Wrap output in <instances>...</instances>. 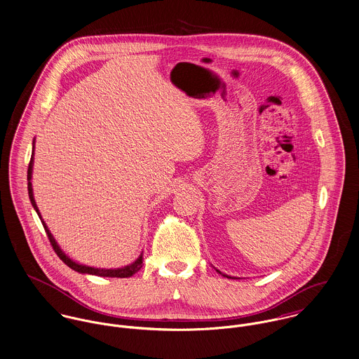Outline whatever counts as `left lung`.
Returning a JSON list of instances; mask_svg holds the SVG:
<instances>
[{
	"label": "left lung",
	"mask_w": 359,
	"mask_h": 359,
	"mask_svg": "<svg viewBox=\"0 0 359 359\" xmlns=\"http://www.w3.org/2000/svg\"><path fill=\"white\" fill-rule=\"evenodd\" d=\"M216 271H217L219 274H222L223 277H227V278H233V277H230V276H227V274H223V273H222V271H219V270H216Z\"/></svg>",
	"instance_id": "1"
}]
</instances>
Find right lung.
Here are the masks:
<instances>
[{
	"label": "right lung",
	"mask_w": 359,
	"mask_h": 359,
	"mask_svg": "<svg viewBox=\"0 0 359 359\" xmlns=\"http://www.w3.org/2000/svg\"><path fill=\"white\" fill-rule=\"evenodd\" d=\"M33 165H34V142H33V154H32V160H30L29 169H27V189H29V197H30L33 208L36 209V212H37V215H39V217H40L41 222H42V226H43V229H45V231H46L48 238L50 241V245L53 246V250L56 252V255L60 257V260H62L65 264H67L72 270H74V271H77V273H81V274H90V276L110 277V278H128V277H132L133 274H136V273L143 267V264H142V263H143V253H140V256H139L133 263H130V264H128V266H123V267H120V269H96V267H89V266H85V264H80V263L74 262L73 259H70V257L60 249V246L57 245L56 239L53 238V236L50 234L48 226L45 224V222H43L42 217H41L40 210H39V206H37V203H36L34 194H33V184H32Z\"/></svg>",
	"instance_id": "add662e5"
}]
</instances>
